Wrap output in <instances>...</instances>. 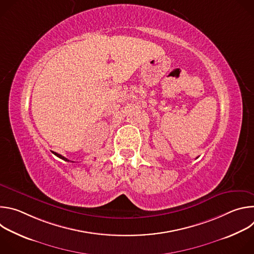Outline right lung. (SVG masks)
Segmentation results:
<instances>
[{
    "instance_id": "right-lung-1",
    "label": "right lung",
    "mask_w": 254,
    "mask_h": 254,
    "mask_svg": "<svg viewBox=\"0 0 254 254\" xmlns=\"http://www.w3.org/2000/svg\"><path fill=\"white\" fill-rule=\"evenodd\" d=\"M53 153H54V152H53ZM54 155H55V156H57L58 158H60V159L64 160V161H66V162H71V161H69L68 159H66L65 157H63V156H61V155H59V154H57V153H54Z\"/></svg>"
}]
</instances>
